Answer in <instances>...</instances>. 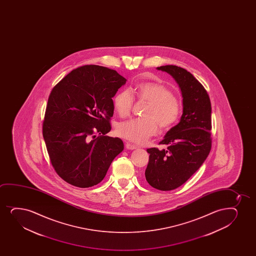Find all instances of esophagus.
<instances>
[{"label":"esophagus","instance_id":"obj_1","mask_svg":"<svg viewBox=\"0 0 256 256\" xmlns=\"http://www.w3.org/2000/svg\"><path fill=\"white\" fill-rule=\"evenodd\" d=\"M126 147L127 150H136V148H138L136 145H134V144H129V142H127V144H126Z\"/></svg>","mask_w":256,"mask_h":256}]
</instances>
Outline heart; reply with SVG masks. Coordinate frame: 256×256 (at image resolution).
<instances>
[{"mask_svg": "<svg viewBox=\"0 0 256 256\" xmlns=\"http://www.w3.org/2000/svg\"><path fill=\"white\" fill-rule=\"evenodd\" d=\"M148 102L144 118H136L118 124L116 132L123 138L136 144H144L156 135L159 124L163 129L174 126L182 115V106L174 92L166 86L156 82L139 84L132 90H123L114 98L115 112L120 118L130 114L135 98Z\"/></svg>", "mask_w": 256, "mask_h": 256, "instance_id": "1", "label": "heart"}]
</instances>
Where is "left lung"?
<instances>
[{"mask_svg":"<svg viewBox=\"0 0 256 256\" xmlns=\"http://www.w3.org/2000/svg\"><path fill=\"white\" fill-rule=\"evenodd\" d=\"M157 69L174 76L181 88L184 106L180 123L159 142L168 148L147 150L150 160L146 180L154 188L168 191L184 184L211 151V102L206 88L188 70L172 65Z\"/></svg>","mask_w":256,"mask_h":256,"instance_id":"obj_1","label":"left lung"}]
</instances>
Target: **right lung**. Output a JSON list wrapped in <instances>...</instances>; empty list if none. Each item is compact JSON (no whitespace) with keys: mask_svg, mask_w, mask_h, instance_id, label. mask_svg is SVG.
I'll return each mask as SVG.
<instances>
[{"mask_svg":"<svg viewBox=\"0 0 256 256\" xmlns=\"http://www.w3.org/2000/svg\"><path fill=\"white\" fill-rule=\"evenodd\" d=\"M126 80L97 65L76 68L50 92L42 136L54 169L72 186H96L124 148L111 130L114 102Z\"/></svg>","mask_w":256,"mask_h":256,"instance_id":"1","label":"right lung"}]
</instances>
